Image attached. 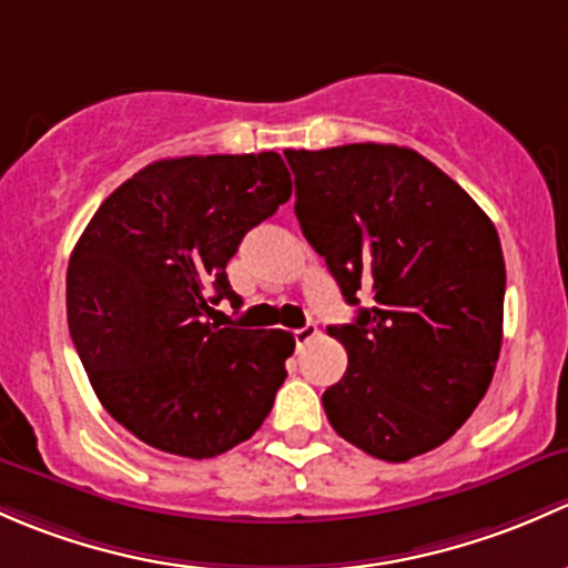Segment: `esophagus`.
Segmentation results:
<instances>
[{"instance_id":"34e87169","label":"esophagus","mask_w":568,"mask_h":568,"mask_svg":"<svg viewBox=\"0 0 568 568\" xmlns=\"http://www.w3.org/2000/svg\"><path fill=\"white\" fill-rule=\"evenodd\" d=\"M292 336H295V344H297V347H303V344H308V342H312L314 336H317V325H314V323H306L303 327H297V331L292 333Z\"/></svg>"}]
</instances>
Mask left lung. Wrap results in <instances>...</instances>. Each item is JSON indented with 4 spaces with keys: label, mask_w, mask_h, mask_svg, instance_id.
<instances>
[{
    "label": "left lung",
    "mask_w": 568,
    "mask_h": 568,
    "mask_svg": "<svg viewBox=\"0 0 568 568\" xmlns=\"http://www.w3.org/2000/svg\"><path fill=\"white\" fill-rule=\"evenodd\" d=\"M295 215L349 306L327 333L347 372L323 394L333 429L407 462L443 446L493 383L506 265L489 215L410 148L286 150Z\"/></svg>",
    "instance_id": "obj_1"
}]
</instances>
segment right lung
Here are the masks:
<instances>
[{
	"label": "right lung",
	"mask_w": 568,
	"mask_h": 568,
	"mask_svg": "<svg viewBox=\"0 0 568 568\" xmlns=\"http://www.w3.org/2000/svg\"><path fill=\"white\" fill-rule=\"evenodd\" d=\"M290 194L278 153L166 158L125 180L75 243V353L111 418L158 452L219 457L271 413L292 333L210 317L224 297L241 306L226 262Z\"/></svg>",
	"instance_id": "1"
}]
</instances>
